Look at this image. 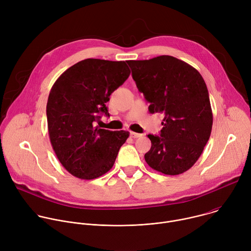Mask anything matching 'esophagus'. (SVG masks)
<instances>
[{
	"instance_id": "esophagus-1",
	"label": "esophagus",
	"mask_w": 251,
	"mask_h": 251,
	"mask_svg": "<svg viewBox=\"0 0 251 251\" xmlns=\"http://www.w3.org/2000/svg\"><path fill=\"white\" fill-rule=\"evenodd\" d=\"M130 136L132 137V138H139V137H141L142 135L141 134H138V133H135V132H130Z\"/></svg>"
}]
</instances>
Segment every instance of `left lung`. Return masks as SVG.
<instances>
[{
    "instance_id": "8db88e82",
    "label": "left lung",
    "mask_w": 251,
    "mask_h": 251,
    "mask_svg": "<svg viewBox=\"0 0 251 251\" xmlns=\"http://www.w3.org/2000/svg\"><path fill=\"white\" fill-rule=\"evenodd\" d=\"M137 88L151 113L165 115L160 135L149 134L152 146L145 161L165 175L192 168L209 139L212 112L205 82L199 71L171 55L128 60Z\"/></svg>"
}]
</instances>
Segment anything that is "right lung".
I'll return each instance as SVG.
<instances>
[{
	"label": "right lung",
	"instance_id": "add662e5",
	"mask_svg": "<svg viewBox=\"0 0 251 251\" xmlns=\"http://www.w3.org/2000/svg\"><path fill=\"white\" fill-rule=\"evenodd\" d=\"M130 75L125 61L87 58L70 66L52 85L47 104L51 146L71 175L92 180L114 165L128 131L94 127L109 116L106 102Z\"/></svg>",
	"mask_w": 251,
	"mask_h": 251
}]
</instances>
